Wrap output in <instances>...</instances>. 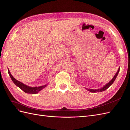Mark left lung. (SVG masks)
<instances>
[{"mask_svg": "<svg viewBox=\"0 0 130 130\" xmlns=\"http://www.w3.org/2000/svg\"><path fill=\"white\" fill-rule=\"evenodd\" d=\"M119 70H120V68L118 69V70L117 73L116 74V75H115V76L113 77V78H112V79L110 81L108 84H106L105 86H104V87L103 88H101L100 89H88V88H86V89H87V90H88V91L90 92H92V93H95V92H103V91H104V90H105L106 89H107L110 86H111L113 82L114 81H115L116 78L118 75V74L119 72Z\"/></svg>", "mask_w": 130, "mask_h": 130, "instance_id": "8db88e82", "label": "left lung"}]
</instances>
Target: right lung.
Masks as SVG:
<instances>
[{"instance_id":"1","label":"right lung","mask_w":130,"mask_h":130,"mask_svg":"<svg viewBox=\"0 0 130 130\" xmlns=\"http://www.w3.org/2000/svg\"><path fill=\"white\" fill-rule=\"evenodd\" d=\"M8 73H9V75L11 78V80H12V81L13 82V83L26 93L37 94L38 93V92H40V90H41L42 89L45 88L47 86V84H46L44 86H39V87H30V86L24 85V84H23L22 82L17 80L15 78H14L13 76L10 73V70H9V69H8Z\"/></svg>"}]
</instances>
